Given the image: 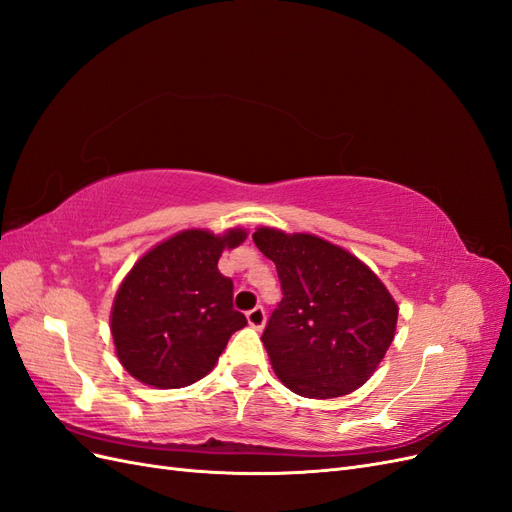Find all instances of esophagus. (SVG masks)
I'll list each match as a JSON object with an SVG mask.
<instances>
[{
	"instance_id": "esophagus-1",
	"label": "esophagus",
	"mask_w": 512,
	"mask_h": 512,
	"mask_svg": "<svg viewBox=\"0 0 512 512\" xmlns=\"http://www.w3.org/2000/svg\"><path fill=\"white\" fill-rule=\"evenodd\" d=\"M265 320H267L265 309H262L260 305L254 307V309H250V312H247V322H250L252 329H258V331H260L262 327H265Z\"/></svg>"
}]
</instances>
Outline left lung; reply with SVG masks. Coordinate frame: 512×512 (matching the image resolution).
<instances>
[{"label":"left lung","instance_id":"1","mask_svg":"<svg viewBox=\"0 0 512 512\" xmlns=\"http://www.w3.org/2000/svg\"><path fill=\"white\" fill-rule=\"evenodd\" d=\"M252 239L275 262L284 294L262 333L277 378L309 399L359 389L395 337L391 292L365 262L316 235L262 226Z\"/></svg>","mask_w":512,"mask_h":512}]
</instances>
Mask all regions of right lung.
I'll list each match as a JSON object with an SVG mask.
<instances>
[{
    "instance_id": "add662e5",
    "label": "right lung",
    "mask_w": 512,
    "mask_h": 512,
    "mask_svg": "<svg viewBox=\"0 0 512 512\" xmlns=\"http://www.w3.org/2000/svg\"><path fill=\"white\" fill-rule=\"evenodd\" d=\"M245 237L241 228L181 230L136 262L111 312L117 359L130 376L181 389L209 374L230 335L247 324L232 307V280L218 269L226 247Z\"/></svg>"
}]
</instances>
